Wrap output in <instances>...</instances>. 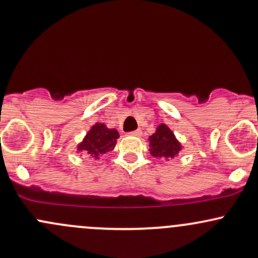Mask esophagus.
<instances>
[{"instance_id": "esophagus-1", "label": "esophagus", "mask_w": 258, "mask_h": 258, "mask_svg": "<svg viewBox=\"0 0 258 258\" xmlns=\"http://www.w3.org/2000/svg\"><path fill=\"white\" fill-rule=\"evenodd\" d=\"M141 134H143V132H141L140 129H137L134 130V132L129 133V135H133V137H141Z\"/></svg>"}]
</instances>
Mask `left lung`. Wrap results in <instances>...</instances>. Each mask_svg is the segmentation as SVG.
<instances>
[{"mask_svg": "<svg viewBox=\"0 0 258 258\" xmlns=\"http://www.w3.org/2000/svg\"><path fill=\"white\" fill-rule=\"evenodd\" d=\"M150 152L155 157H163L166 160H170L176 157L178 152L181 151V144L174 138L172 130L168 129L165 124L159 125L156 133L152 134L150 138Z\"/></svg>", "mask_w": 258, "mask_h": 258, "instance_id": "8db88e82", "label": "left lung"}]
</instances>
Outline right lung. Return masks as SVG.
Returning a JSON list of instances; mask_svg holds the SVG:
<instances>
[{
    "label": "right lung",
    "mask_w": 258,
    "mask_h": 258,
    "mask_svg": "<svg viewBox=\"0 0 258 258\" xmlns=\"http://www.w3.org/2000/svg\"><path fill=\"white\" fill-rule=\"evenodd\" d=\"M119 133L115 129H108L104 124L97 123L91 128L84 141L79 145V150L86 151L90 156L98 157L114 149Z\"/></svg>",
    "instance_id": "1"
}]
</instances>
